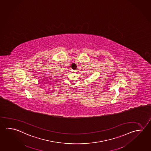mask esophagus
I'll return each mask as SVG.
<instances>
[{"mask_svg": "<svg viewBox=\"0 0 151 151\" xmlns=\"http://www.w3.org/2000/svg\"><path fill=\"white\" fill-rule=\"evenodd\" d=\"M72 71H75V70H72Z\"/></svg>", "mask_w": 151, "mask_h": 151, "instance_id": "obj_1", "label": "esophagus"}]
</instances>
